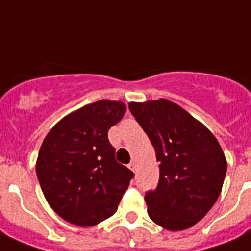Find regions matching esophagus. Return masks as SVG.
<instances>
[{
	"label": "esophagus",
	"mask_w": 251,
	"mask_h": 251,
	"mask_svg": "<svg viewBox=\"0 0 251 251\" xmlns=\"http://www.w3.org/2000/svg\"><path fill=\"white\" fill-rule=\"evenodd\" d=\"M128 168H130L132 172H135V171H136V164H135L134 162H131L130 164H128Z\"/></svg>",
	"instance_id": "esophagus-1"
}]
</instances>
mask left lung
Instances as JSON below:
<instances>
[{
    "instance_id": "left-lung-1",
    "label": "left lung",
    "mask_w": 251,
    "mask_h": 251,
    "mask_svg": "<svg viewBox=\"0 0 251 251\" xmlns=\"http://www.w3.org/2000/svg\"><path fill=\"white\" fill-rule=\"evenodd\" d=\"M130 112L147 132L159 162V183L147 192L148 213L171 231L192 227L221 193L227 163L212 132L165 99L130 102Z\"/></svg>"
}]
</instances>
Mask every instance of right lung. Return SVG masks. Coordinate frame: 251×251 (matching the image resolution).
I'll return each instance as SVG.
<instances>
[{"label": "right lung", "instance_id": "right-lung-1", "mask_svg": "<svg viewBox=\"0 0 251 251\" xmlns=\"http://www.w3.org/2000/svg\"><path fill=\"white\" fill-rule=\"evenodd\" d=\"M125 112L123 102L101 100L67 115L45 136L36 176L65 221L88 227L116 212L134 173L117 163L107 132Z\"/></svg>", "mask_w": 251, "mask_h": 251}]
</instances>
